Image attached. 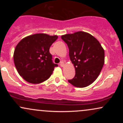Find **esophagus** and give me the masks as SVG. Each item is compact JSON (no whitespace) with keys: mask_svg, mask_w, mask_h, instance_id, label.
<instances>
[{"mask_svg":"<svg viewBox=\"0 0 123 123\" xmlns=\"http://www.w3.org/2000/svg\"><path fill=\"white\" fill-rule=\"evenodd\" d=\"M60 65L61 66V67H63V66H64V62L62 61H61L60 63Z\"/></svg>","mask_w":123,"mask_h":123,"instance_id":"esophagus-1","label":"esophagus"}]
</instances>
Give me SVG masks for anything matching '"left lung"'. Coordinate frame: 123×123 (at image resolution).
Listing matches in <instances>:
<instances>
[{"mask_svg":"<svg viewBox=\"0 0 123 123\" xmlns=\"http://www.w3.org/2000/svg\"><path fill=\"white\" fill-rule=\"evenodd\" d=\"M69 50L70 61L76 74L69 83L83 88L97 79L105 62V52L96 38L87 32L79 31L61 36Z\"/></svg>","mask_w":123,"mask_h":123,"instance_id":"8db88e82","label":"left lung"}]
</instances>
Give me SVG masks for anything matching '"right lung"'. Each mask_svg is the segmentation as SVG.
<instances>
[{"label":"right lung","instance_id":"obj_1","mask_svg":"<svg viewBox=\"0 0 123 123\" xmlns=\"http://www.w3.org/2000/svg\"><path fill=\"white\" fill-rule=\"evenodd\" d=\"M58 36L36 33L21 40L15 47L13 58L18 73L28 83L38 84L47 80L57 64L52 61L50 47Z\"/></svg>","mask_w":123,"mask_h":123}]
</instances>
